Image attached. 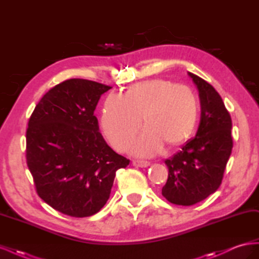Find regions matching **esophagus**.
Here are the masks:
<instances>
[{"label":"esophagus","instance_id":"34e87169","mask_svg":"<svg viewBox=\"0 0 259 259\" xmlns=\"http://www.w3.org/2000/svg\"><path fill=\"white\" fill-rule=\"evenodd\" d=\"M133 165L136 166V167H148L149 165H150V163L147 162V161L135 160V161H133Z\"/></svg>","mask_w":259,"mask_h":259}]
</instances>
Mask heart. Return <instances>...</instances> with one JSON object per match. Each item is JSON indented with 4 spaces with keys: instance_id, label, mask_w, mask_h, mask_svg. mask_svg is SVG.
I'll return each instance as SVG.
<instances>
[{
    "instance_id": "heart-1",
    "label": "heart",
    "mask_w": 259,
    "mask_h": 259,
    "mask_svg": "<svg viewBox=\"0 0 259 259\" xmlns=\"http://www.w3.org/2000/svg\"><path fill=\"white\" fill-rule=\"evenodd\" d=\"M198 113V99L191 89L153 79L131 86L125 97L110 94L101 111L100 125L110 144L123 151L138 131L143 115L146 127L133 142L131 152L152 156L162 150L164 143H184L195 127Z\"/></svg>"
}]
</instances>
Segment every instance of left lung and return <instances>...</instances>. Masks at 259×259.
<instances>
[{"label": "left lung", "instance_id": "8db88e82", "mask_svg": "<svg viewBox=\"0 0 259 259\" xmlns=\"http://www.w3.org/2000/svg\"><path fill=\"white\" fill-rule=\"evenodd\" d=\"M188 75L199 92V128L194 138L165 161L168 178L162 188L164 198L184 206L201 202L218 189L233 147L231 117L221 95L200 76Z\"/></svg>", "mask_w": 259, "mask_h": 259}]
</instances>
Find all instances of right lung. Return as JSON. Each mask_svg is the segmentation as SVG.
<instances>
[{
    "mask_svg": "<svg viewBox=\"0 0 259 259\" xmlns=\"http://www.w3.org/2000/svg\"><path fill=\"white\" fill-rule=\"evenodd\" d=\"M110 89L83 79L64 81L45 94L29 119L26 158L36 192L62 214L98 213L110 197L115 171L130 164L107 145L94 115Z\"/></svg>",
    "mask_w": 259,
    "mask_h": 259,
    "instance_id": "right-lung-1",
    "label": "right lung"
}]
</instances>
